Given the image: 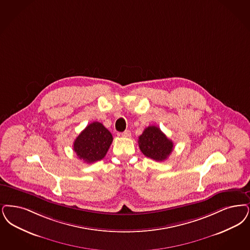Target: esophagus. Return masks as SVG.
I'll return each mask as SVG.
<instances>
[{
	"mask_svg": "<svg viewBox=\"0 0 250 250\" xmlns=\"http://www.w3.org/2000/svg\"><path fill=\"white\" fill-rule=\"evenodd\" d=\"M122 136L125 137V138H129V137H131V132H130L129 130H126V131L122 133Z\"/></svg>",
	"mask_w": 250,
	"mask_h": 250,
	"instance_id": "obj_1",
	"label": "esophagus"
}]
</instances>
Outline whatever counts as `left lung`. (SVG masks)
Returning <instances> with one entry per match:
<instances>
[{"label": "left lung", "instance_id": "1", "mask_svg": "<svg viewBox=\"0 0 250 250\" xmlns=\"http://www.w3.org/2000/svg\"><path fill=\"white\" fill-rule=\"evenodd\" d=\"M139 146L142 153L155 161L167 159L173 150V142L155 125L148 126L139 138Z\"/></svg>", "mask_w": 250, "mask_h": 250}]
</instances>
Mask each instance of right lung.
Returning a JSON list of instances; mask_svg holds the SVG:
<instances>
[{
	"instance_id": "add662e5",
	"label": "right lung",
	"mask_w": 250,
	"mask_h": 250,
	"mask_svg": "<svg viewBox=\"0 0 250 250\" xmlns=\"http://www.w3.org/2000/svg\"><path fill=\"white\" fill-rule=\"evenodd\" d=\"M112 135L101 123L93 122L80 133L73 142V150L86 163L101 160L112 142Z\"/></svg>"
}]
</instances>
